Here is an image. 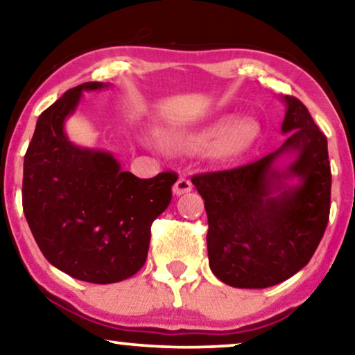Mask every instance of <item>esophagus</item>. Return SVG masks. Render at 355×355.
Listing matches in <instances>:
<instances>
[{"instance_id": "34e87169", "label": "esophagus", "mask_w": 355, "mask_h": 355, "mask_svg": "<svg viewBox=\"0 0 355 355\" xmlns=\"http://www.w3.org/2000/svg\"><path fill=\"white\" fill-rule=\"evenodd\" d=\"M192 182H191V179L189 178H186V176H181L176 181V184H174V187H173V192L176 193V196H184V193H187V192H191L192 191Z\"/></svg>"}]
</instances>
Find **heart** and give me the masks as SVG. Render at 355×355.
<instances>
[{
  "instance_id": "b5f03b06",
  "label": "heart",
  "mask_w": 355,
  "mask_h": 355,
  "mask_svg": "<svg viewBox=\"0 0 355 355\" xmlns=\"http://www.w3.org/2000/svg\"><path fill=\"white\" fill-rule=\"evenodd\" d=\"M260 134L254 119L230 116L218 118L196 129H184L168 135V145L176 152L200 153L216 163H231L244 157L254 147Z\"/></svg>"
}]
</instances>
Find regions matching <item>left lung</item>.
Instances as JSON below:
<instances>
[{
    "label": "left lung",
    "instance_id": "obj_1",
    "mask_svg": "<svg viewBox=\"0 0 355 355\" xmlns=\"http://www.w3.org/2000/svg\"><path fill=\"white\" fill-rule=\"evenodd\" d=\"M273 153L245 166L197 174L205 200L208 261L232 288L263 289L302 270L322 241L331 203L328 142L304 103L283 96Z\"/></svg>",
    "mask_w": 355,
    "mask_h": 355
}]
</instances>
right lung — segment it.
<instances>
[{"mask_svg":"<svg viewBox=\"0 0 355 355\" xmlns=\"http://www.w3.org/2000/svg\"><path fill=\"white\" fill-rule=\"evenodd\" d=\"M110 87L85 82L38 116L24 157L22 207L42 254L72 278L95 284L128 279L142 268L150 226L171 202L176 173L139 179L110 152L67 139L66 119L82 92Z\"/></svg>","mask_w":355,"mask_h":355,"instance_id":"1","label":"right lung"}]
</instances>
